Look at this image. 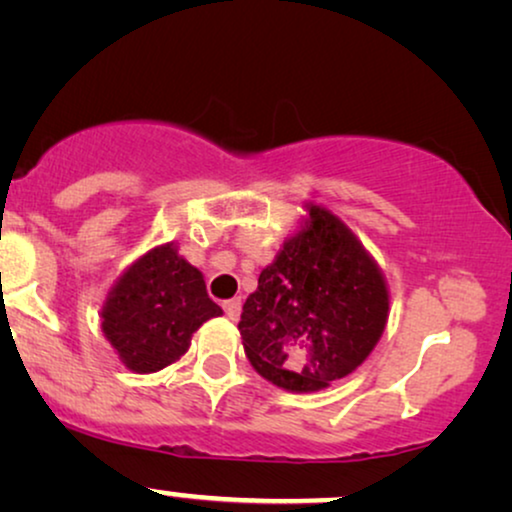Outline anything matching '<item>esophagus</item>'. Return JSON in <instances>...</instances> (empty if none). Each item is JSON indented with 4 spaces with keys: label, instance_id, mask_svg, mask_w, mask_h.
I'll return each instance as SVG.
<instances>
[{
    "label": "esophagus",
    "instance_id": "1",
    "mask_svg": "<svg viewBox=\"0 0 512 512\" xmlns=\"http://www.w3.org/2000/svg\"><path fill=\"white\" fill-rule=\"evenodd\" d=\"M223 312L228 314V319H237L240 317V312H242V300L240 298H230V300H226V303H223Z\"/></svg>",
    "mask_w": 512,
    "mask_h": 512
}]
</instances>
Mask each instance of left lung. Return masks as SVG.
<instances>
[{
  "instance_id": "1",
  "label": "left lung",
  "mask_w": 512,
  "mask_h": 512,
  "mask_svg": "<svg viewBox=\"0 0 512 512\" xmlns=\"http://www.w3.org/2000/svg\"><path fill=\"white\" fill-rule=\"evenodd\" d=\"M389 293L361 242L331 212L310 207L242 307L251 366L289 391H317L359 368L387 324Z\"/></svg>"
}]
</instances>
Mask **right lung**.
<instances>
[{
	"mask_svg": "<svg viewBox=\"0 0 512 512\" xmlns=\"http://www.w3.org/2000/svg\"><path fill=\"white\" fill-rule=\"evenodd\" d=\"M219 314L200 272L165 244L118 279L102 310V331L130 370L156 373L186 352L202 321Z\"/></svg>",
	"mask_w": 512,
	"mask_h": 512,
	"instance_id": "1",
	"label": "right lung"
}]
</instances>
